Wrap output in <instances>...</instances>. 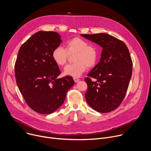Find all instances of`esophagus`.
<instances>
[{
    "mask_svg": "<svg viewBox=\"0 0 151 151\" xmlns=\"http://www.w3.org/2000/svg\"><path fill=\"white\" fill-rule=\"evenodd\" d=\"M74 82H75L76 83H77V82H78V81L80 80V79L78 78H76V77H74Z\"/></svg>",
    "mask_w": 151,
    "mask_h": 151,
    "instance_id": "34e87169",
    "label": "esophagus"
}]
</instances>
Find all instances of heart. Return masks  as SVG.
I'll return each mask as SVG.
<instances>
[{
  "instance_id": "obj_1",
  "label": "heart",
  "mask_w": 151,
  "mask_h": 151,
  "mask_svg": "<svg viewBox=\"0 0 151 151\" xmlns=\"http://www.w3.org/2000/svg\"><path fill=\"white\" fill-rule=\"evenodd\" d=\"M74 63L68 65L64 68L66 76L78 77L82 75L88 68L94 67L99 59V50L97 46L88 45V42L80 37L69 40L65 45V49L57 46L52 52L54 62L60 66H64L69 55H73Z\"/></svg>"
}]
</instances>
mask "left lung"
Masks as SVG:
<instances>
[{
  "mask_svg": "<svg viewBox=\"0 0 151 151\" xmlns=\"http://www.w3.org/2000/svg\"><path fill=\"white\" fill-rule=\"evenodd\" d=\"M81 36L103 48L100 62L85 78L86 100L95 111L109 112L120 106L128 88L132 71L129 50L123 41L108 34Z\"/></svg>",
  "mask_w": 151,
  "mask_h": 151,
  "instance_id": "left-lung-1",
  "label": "left lung"
}]
</instances>
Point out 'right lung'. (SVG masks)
<instances>
[{
    "label": "right lung",
    "mask_w": 151,
    "mask_h": 151,
    "mask_svg": "<svg viewBox=\"0 0 151 151\" xmlns=\"http://www.w3.org/2000/svg\"><path fill=\"white\" fill-rule=\"evenodd\" d=\"M62 42L57 32L40 31L19 50L14 68L17 85L29 107L40 114L59 108L74 84L71 76L57 78L61 72L52 52Z\"/></svg>",
    "instance_id": "add662e5"
}]
</instances>
